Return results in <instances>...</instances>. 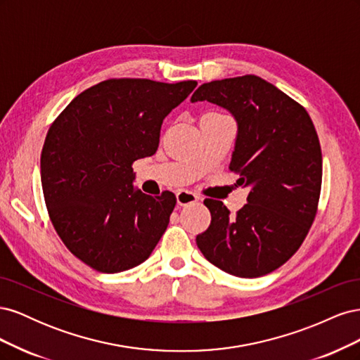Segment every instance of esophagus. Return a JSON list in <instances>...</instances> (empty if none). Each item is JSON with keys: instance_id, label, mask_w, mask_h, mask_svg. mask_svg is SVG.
<instances>
[{"instance_id": "obj_1", "label": "esophagus", "mask_w": 360, "mask_h": 360, "mask_svg": "<svg viewBox=\"0 0 360 360\" xmlns=\"http://www.w3.org/2000/svg\"><path fill=\"white\" fill-rule=\"evenodd\" d=\"M200 201V197L197 193H193L191 191H180L177 192V204L179 205H189Z\"/></svg>"}]
</instances>
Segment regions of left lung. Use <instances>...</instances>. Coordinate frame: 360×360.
Masks as SVG:
<instances>
[{"label":"left lung","mask_w":360,"mask_h":360,"mask_svg":"<svg viewBox=\"0 0 360 360\" xmlns=\"http://www.w3.org/2000/svg\"><path fill=\"white\" fill-rule=\"evenodd\" d=\"M192 102L226 108L238 132L230 171L250 186L248 204L230 216L222 201L204 200L212 222L197 245L212 264L238 278L276 270L297 252L317 216L323 158L304 108L259 76L202 84Z\"/></svg>","instance_id":"left-lung-1"}]
</instances>
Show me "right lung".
I'll return each instance as SVG.
<instances>
[{"mask_svg": "<svg viewBox=\"0 0 360 360\" xmlns=\"http://www.w3.org/2000/svg\"><path fill=\"white\" fill-rule=\"evenodd\" d=\"M197 86L112 78L86 89L51 124L41 148L49 219L70 252L102 274L132 269L153 252L176 195L134 191V162L156 153L160 126Z\"/></svg>", "mask_w": 360, "mask_h": 360, "instance_id": "obj_1", "label": "right lung"}]
</instances>
